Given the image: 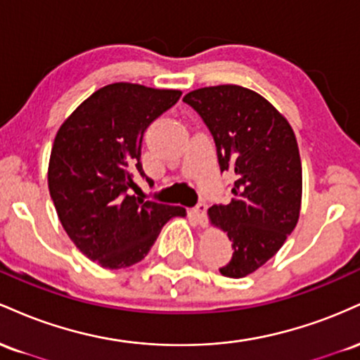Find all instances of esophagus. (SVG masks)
Here are the masks:
<instances>
[{
  "label": "esophagus",
  "instance_id": "obj_1",
  "mask_svg": "<svg viewBox=\"0 0 360 360\" xmlns=\"http://www.w3.org/2000/svg\"><path fill=\"white\" fill-rule=\"evenodd\" d=\"M206 212H208V205H206V203H198L191 210L193 217L196 218V221L200 223V225H205V223H206Z\"/></svg>",
  "mask_w": 360,
  "mask_h": 360
}]
</instances>
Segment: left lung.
I'll return each instance as SVG.
<instances>
[{
	"label": "left lung",
	"instance_id": "left-lung-1",
	"mask_svg": "<svg viewBox=\"0 0 360 360\" xmlns=\"http://www.w3.org/2000/svg\"><path fill=\"white\" fill-rule=\"evenodd\" d=\"M183 101L212 134L220 171L233 176L232 201L208 214L232 242L220 272L243 278L274 257L298 223L303 183L295 131L269 101L242 86L201 88Z\"/></svg>",
	"mask_w": 360,
	"mask_h": 360
}]
</instances>
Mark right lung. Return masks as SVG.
<instances>
[{
  "mask_svg": "<svg viewBox=\"0 0 360 360\" xmlns=\"http://www.w3.org/2000/svg\"><path fill=\"white\" fill-rule=\"evenodd\" d=\"M181 91L115 82L93 93L62 123L49 162V191L69 238L106 269L142 260L181 206L134 196L143 134Z\"/></svg>",
  "mask_w": 360,
  "mask_h": 360,
  "instance_id": "obj_1",
  "label": "right lung"
}]
</instances>
